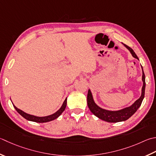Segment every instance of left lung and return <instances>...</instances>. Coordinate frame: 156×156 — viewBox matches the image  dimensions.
<instances>
[{"label": "left lung", "mask_w": 156, "mask_h": 156, "mask_svg": "<svg viewBox=\"0 0 156 156\" xmlns=\"http://www.w3.org/2000/svg\"><path fill=\"white\" fill-rule=\"evenodd\" d=\"M124 46L130 51L131 54H132V55L134 57L136 58L137 59H139L138 57L136 56V55L135 54V53L134 52L132 48L126 44H124ZM142 80L143 82V85L142 87L141 95L139 99H137L132 105L129 107V108H126L118 111H109L101 108L98 105H97L96 103H94L92 93H91L90 90H88L87 94V103L88 108H89L90 112H92L94 115H96L97 117L103 120L108 122H122L128 120V119L132 116V115L136 112L137 109L139 108V107L141 106L142 103L143 98H144L145 89V77L144 72H143V70Z\"/></svg>", "instance_id": "obj_1"}]
</instances>
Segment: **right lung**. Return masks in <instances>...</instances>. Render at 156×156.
<instances>
[{"label":"right lung","instance_id":"add662e5","mask_svg":"<svg viewBox=\"0 0 156 156\" xmlns=\"http://www.w3.org/2000/svg\"><path fill=\"white\" fill-rule=\"evenodd\" d=\"M66 105H67V98L65 99V101H64V102L63 103L62 106L61 107V108L57 112H55L53 114L48 115V116H44V117H38V116H35V115L26 114V113L23 112L22 110H21V109L16 108L14 105H13V107L15 108V109H16V111L21 115V116L26 119V120L29 121L35 122L43 123V122H47L52 121L55 120V119L57 118L61 114H62V112L65 110V109L66 108Z\"/></svg>","mask_w":156,"mask_h":156}]
</instances>
